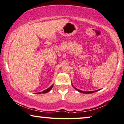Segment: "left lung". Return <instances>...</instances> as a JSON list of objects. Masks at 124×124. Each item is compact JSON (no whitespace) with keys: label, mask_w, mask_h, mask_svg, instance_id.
<instances>
[{"label":"left lung","mask_w":124,"mask_h":124,"mask_svg":"<svg viewBox=\"0 0 124 124\" xmlns=\"http://www.w3.org/2000/svg\"><path fill=\"white\" fill-rule=\"evenodd\" d=\"M72 86H73V85H72ZM73 87H74V86H73ZM74 88L76 89V90L78 91V92H80V93H84V94H90V93H94V92H97V91H98V90H95V91H91V92H84V91H82V90H79V89H77V88H76V87H74Z\"/></svg>","instance_id":"left-lung-1"}]
</instances>
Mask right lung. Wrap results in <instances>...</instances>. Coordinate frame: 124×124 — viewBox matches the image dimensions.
Here are the masks:
<instances>
[{
    "label": "right lung",
    "instance_id": "obj_1",
    "mask_svg": "<svg viewBox=\"0 0 124 124\" xmlns=\"http://www.w3.org/2000/svg\"><path fill=\"white\" fill-rule=\"evenodd\" d=\"M53 86V85H51L50 87H48V89H46V90H45L44 91H43V92H39V93H38L37 94H41V93H47V92H50V91L51 90V89H52Z\"/></svg>",
    "mask_w": 124,
    "mask_h": 124
}]
</instances>
